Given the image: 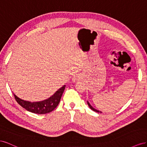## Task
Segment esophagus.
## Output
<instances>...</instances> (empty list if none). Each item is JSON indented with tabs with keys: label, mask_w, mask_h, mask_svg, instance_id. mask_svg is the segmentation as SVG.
I'll use <instances>...</instances> for the list:
<instances>
[{
	"label": "esophagus",
	"mask_w": 147,
	"mask_h": 147,
	"mask_svg": "<svg viewBox=\"0 0 147 147\" xmlns=\"http://www.w3.org/2000/svg\"><path fill=\"white\" fill-rule=\"evenodd\" d=\"M81 76H79V75H74V76L73 77L72 79V81L73 82H76L78 81H79L81 79Z\"/></svg>",
	"instance_id": "34e87169"
}]
</instances>
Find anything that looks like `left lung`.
<instances>
[{
    "mask_svg": "<svg viewBox=\"0 0 147 147\" xmlns=\"http://www.w3.org/2000/svg\"><path fill=\"white\" fill-rule=\"evenodd\" d=\"M87 104H88V105H89V107H90V108L91 109V110H93V111H95V112H97V113H102L101 111H98V110H96V109H95V108H94L93 107H92L91 105H90V104L89 103V102H87Z\"/></svg>",
    "mask_w": 147,
    "mask_h": 147,
    "instance_id": "left-lung-1",
    "label": "left lung"
}]
</instances>
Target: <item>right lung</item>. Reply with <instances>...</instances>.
I'll return each instance as SVG.
<instances>
[{
	"instance_id": "add662e5",
	"label": "right lung",
	"mask_w": 147,
	"mask_h": 147,
	"mask_svg": "<svg viewBox=\"0 0 147 147\" xmlns=\"http://www.w3.org/2000/svg\"><path fill=\"white\" fill-rule=\"evenodd\" d=\"M65 85L58 89L52 97L41 102H31L24 101L16 97L15 94L14 96L17 103L27 111L36 114H46L52 111L58 106L65 89Z\"/></svg>"
}]
</instances>
